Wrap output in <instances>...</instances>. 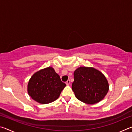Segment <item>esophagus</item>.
<instances>
[{"mask_svg": "<svg viewBox=\"0 0 132 132\" xmlns=\"http://www.w3.org/2000/svg\"><path fill=\"white\" fill-rule=\"evenodd\" d=\"M70 80H67V81H66V84L67 85L70 84Z\"/></svg>", "mask_w": 132, "mask_h": 132, "instance_id": "obj_1", "label": "esophagus"}]
</instances>
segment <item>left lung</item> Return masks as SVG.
<instances>
[{
  "label": "left lung",
  "mask_w": 132,
  "mask_h": 132,
  "mask_svg": "<svg viewBox=\"0 0 132 132\" xmlns=\"http://www.w3.org/2000/svg\"><path fill=\"white\" fill-rule=\"evenodd\" d=\"M71 88L78 100L94 104L101 101L106 95L109 84L101 71L93 68L80 67L74 71Z\"/></svg>",
  "instance_id": "left-lung-1"
}]
</instances>
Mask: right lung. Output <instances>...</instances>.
Wrapping results in <instances>:
<instances>
[{"mask_svg": "<svg viewBox=\"0 0 132 132\" xmlns=\"http://www.w3.org/2000/svg\"><path fill=\"white\" fill-rule=\"evenodd\" d=\"M66 86L51 67L37 71L28 84L29 95L40 104H49L59 98Z\"/></svg>", "mask_w": 132, "mask_h": 132, "instance_id": "1", "label": "right lung"}]
</instances>
